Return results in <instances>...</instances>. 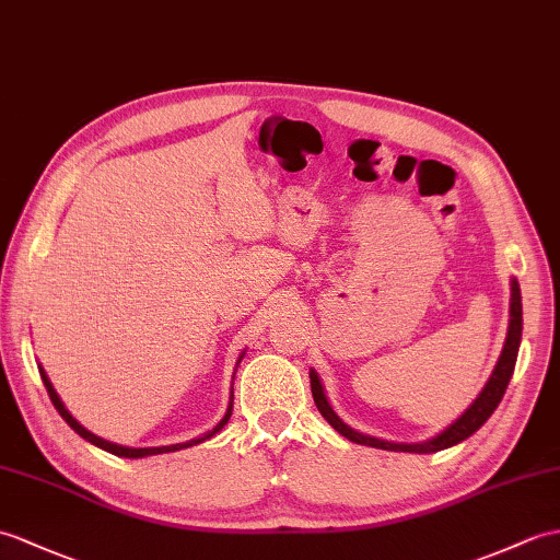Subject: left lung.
<instances>
[{"mask_svg":"<svg viewBox=\"0 0 560 560\" xmlns=\"http://www.w3.org/2000/svg\"><path fill=\"white\" fill-rule=\"evenodd\" d=\"M520 339H523V301H520V285L513 279L511 281V322H509V336H505V343L501 350V358L493 368L489 382L485 384L482 392L472 400V406L467 408L460 418L448 424L444 432L422 441V444H394V441H384L376 436H368L355 432L353 427H348L339 415L334 412V408L329 406L327 394H324V386L319 382V374L315 370H310V386H312V398H315V406L322 412V418L327 420L336 432L341 436L350 439L353 444H362V446H372V448H384V451H402V453H436L460 444L467 436H472L479 427H482L491 412L497 410V406L501 402L505 388H509V382L515 370V360H517V348H520Z\"/></svg>","mask_w":560,"mask_h":560,"instance_id":"1","label":"left lung"}]
</instances>
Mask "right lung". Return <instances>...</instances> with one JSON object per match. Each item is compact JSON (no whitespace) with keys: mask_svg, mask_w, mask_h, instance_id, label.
I'll use <instances>...</instances> for the list:
<instances>
[{"mask_svg":"<svg viewBox=\"0 0 560 560\" xmlns=\"http://www.w3.org/2000/svg\"><path fill=\"white\" fill-rule=\"evenodd\" d=\"M243 355H245V353H241L238 362L243 360ZM238 362H236V365H238ZM37 370H40V376H43V382H45V388H47V394H49L51 402H55V408L59 410L61 418L67 420V424L73 429V432H75L78 436H83L85 441H90V444H93V446H97V448H102V451H107V453H114V456H119V458H145V456H158V453H172V451H180V448H188V446H195V444H202V441L212 439V436L219 432V429H224V424H226V422H229V418H231V410H233V402H229L226 415L217 422V427H212L210 432L202 434V436H198V439H190V441H186V444L154 446V448H128V446L112 444V441H104V439L95 436L93 432H88V429H85L81 422H78V420L73 418V415L67 410V406H63L61 398H59V396H57V392H55V386H51V382H49V376L45 374V370H43V368H37ZM231 398H233V392H231Z\"/></svg>","mask_w":560,"mask_h":560,"instance_id":"obj_1","label":"right lung"}]
</instances>
